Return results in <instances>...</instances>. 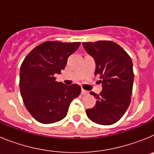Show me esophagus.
<instances>
[{
    "label": "esophagus",
    "instance_id": "obj_1",
    "mask_svg": "<svg viewBox=\"0 0 154 154\" xmlns=\"http://www.w3.org/2000/svg\"><path fill=\"white\" fill-rule=\"evenodd\" d=\"M82 95H88V94H89V92L86 90H84V89H82Z\"/></svg>",
    "mask_w": 154,
    "mask_h": 154
}]
</instances>
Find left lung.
<instances>
[{
  "label": "left lung",
  "mask_w": 154,
  "mask_h": 154,
  "mask_svg": "<svg viewBox=\"0 0 154 154\" xmlns=\"http://www.w3.org/2000/svg\"><path fill=\"white\" fill-rule=\"evenodd\" d=\"M82 45L96 61L95 74L99 75L103 85L99 95L90 92L97 100L93 108L86 109L87 116L97 124L112 125L122 118L131 101L134 79L131 58L112 41Z\"/></svg>",
  "instance_id": "obj_1"
}]
</instances>
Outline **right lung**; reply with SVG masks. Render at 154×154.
Segmentation results:
<instances>
[{"mask_svg":"<svg viewBox=\"0 0 154 154\" xmlns=\"http://www.w3.org/2000/svg\"><path fill=\"white\" fill-rule=\"evenodd\" d=\"M80 42L47 41L36 46L23 61L20 70V91L24 106L38 122L56 123L67 115L71 102L78 97L81 87L57 82L68 58L78 49Z\"/></svg>","mask_w":154,"mask_h":154,"instance_id":"add662e5","label":"right lung"}]
</instances>
